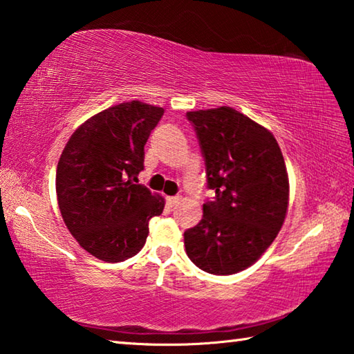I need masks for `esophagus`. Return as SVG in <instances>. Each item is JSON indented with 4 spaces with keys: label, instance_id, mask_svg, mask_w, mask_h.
Segmentation results:
<instances>
[{
    "label": "esophagus",
    "instance_id": "esophagus-1",
    "mask_svg": "<svg viewBox=\"0 0 354 354\" xmlns=\"http://www.w3.org/2000/svg\"><path fill=\"white\" fill-rule=\"evenodd\" d=\"M166 202H168L169 206H176L178 202H180V197L176 196V197H168L166 198Z\"/></svg>",
    "mask_w": 354,
    "mask_h": 354
}]
</instances>
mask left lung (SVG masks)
Returning a JSON list of instances; mask_svg holds the SVG:
<instances>
[{"mask_svg": "<svg viewBox=\"0 0 354 354\" xmlns=\"http://www.w3.org/2000/svg\"><path fill=\"white\" fill-rule=\"evenodd\" d=\"M186 117L216 192L202 220L185 231L186 254L209 274H236L263 254L283 225L290 186L282 151L268 129L230 106Z\"/></svg>", "mask_w": 354, "mask_h": 354, "instance_id": "left-lung-1", "label": "left lung"}]
</instances>
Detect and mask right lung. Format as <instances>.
<instances>
[{"label": "right lung", "instance_id": "right-lung-1", "mask_svg": "<svg viewBox=\"0 0 354 354\" xmlns=\"http://www.w3.org/2000/svg\"><path fill=\"white\" fill-rule=\"evenodd\" d=\"M163 108L137 100L98 112L66 143L57 166V198L66 226L83 250L123 262L143 248L149 220L165 198L138 185L145 145Z\"/></svg>", "mask_w": 354, "mask_h": 354}]
</instances>
